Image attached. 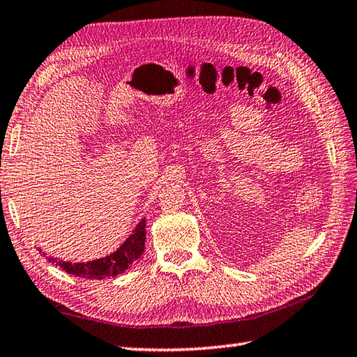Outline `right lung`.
Returning <instances> with one entry per match:
<instances>
[{
  "mask_svg": "<svg viewBox=\"0 0 357 357\" xmlns=\"http://www.w3.org/2000/svg\"><path fill=\"white\" fill-rule=\"evenodd\" d=\"M145 246V218L139 221L136 229L128 236L121 248L116 252L109 254L99 260L86 261V263H71V261H57L55 258L49 257L47 261L55 263V266H60L68 274H73L82 278H96V280H102V278L116 277L122 272L127 271L132 261H136L144 252ZM41 252V250H40ZM45 255V254H43Z\"/></svg>",
  "mask_w": 357,
  "mask_h": 357,
  "instance_id": "right-lung-1",
  "label": "right lung"
}]
</instances>
